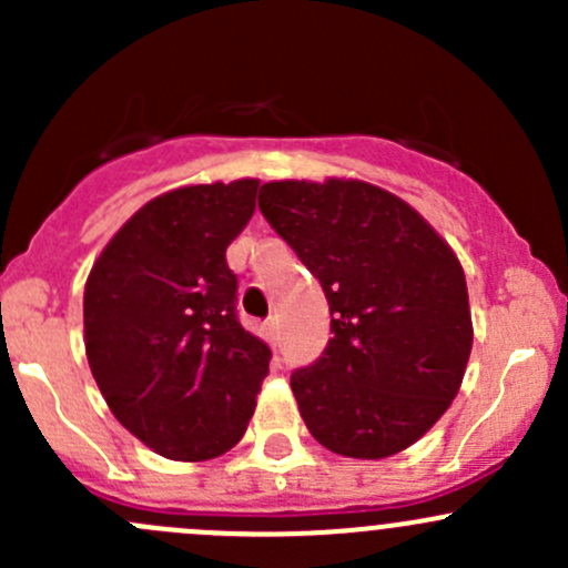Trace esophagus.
<instances>
[{"instance_id":"esophagus-1","label":"esophagus","mask_w":568,"mask_h":568,"mask_svg":"<svg viewBox=\"0 0 568 568\" xmlns=\"http://www.w3.org/2000/svg\"><path fill=\"white\" fill-rule=\"evenodd\" d=\"M263 332H266V341L274 346V341H277V332H280V321H277V316L266 318V324H263Z\"/></svg>"}]
</instances>
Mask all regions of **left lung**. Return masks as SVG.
<instances>
[{"mask_svg":"<svg viewBox=\"0 0 568 568\" xmlns=\"http://www.w3.org/2000/svg\"><path fill=\"white\" fill-rule=\"evenodd\" d=\"M329 302V343L291 390L332 454L385 459L415 445L459 393L469 348L456 252L395 194L365 181H272L257 194Z\"/></svg>","mask_w":568,"mask_h":568,"instance_id":"left-lung-1","label":"left lung"}]
</instances>
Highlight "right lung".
I'll use <instances>...</instances> for the list:
<instances>
[{
    "instance_id": "obj_1",
    "label": "right lung",
    "mask_w": 568,
    "mask_h": 568,
    "mask_svg": "<svg viewBox=\"0 0 568 568\" xmlns=\"http://www.w3.org/2000/svg\"><path fill=\"white\" fill-rule=\"evenodd\" d=\"M257 181L197 183L142 205L84 285V348L112 415L164 459L205 462L247 432L266 343L239 324L225 250Z\"/></svg>"
}]
</instances>
